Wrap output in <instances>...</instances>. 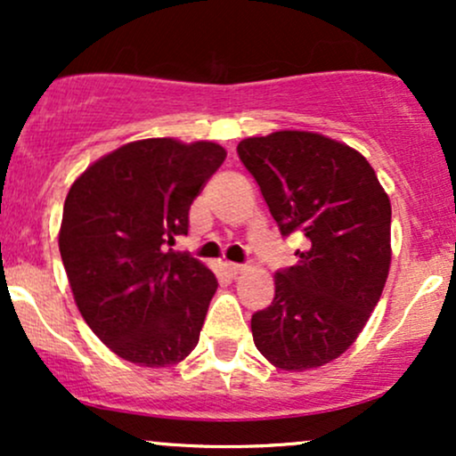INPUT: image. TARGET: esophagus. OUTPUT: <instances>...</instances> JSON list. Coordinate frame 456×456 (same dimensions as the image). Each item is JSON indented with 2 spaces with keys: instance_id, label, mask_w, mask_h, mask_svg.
I'll use <instances>...</instances> for the list:
<instances>
[{
  "instance_id": "34e87169",
  "label": "esophagus",
  "mask_w": 456,
  "mask_h": 456,
  "mask_svg": "<svg viewBox=\"0 0 456 456\" xmlns=\"http://www.w3.org/2000/svg\"><path fill=\"white\" fill-rule=\"evenodd\" d=\"M224 270H227L229 274H232V276H238V274H242V272H244V265H238V264H224Z\"/></svg>"
}]
</instances>
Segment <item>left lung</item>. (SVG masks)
Returning a JSON list of instances; mask_svg holds the SVG:
<instances>
[{"label": "left lung", "mask_w": 456, "mask_h": 456, "mask_svg": "<svg viewBox=\"0 0 456 456\" xmlns=\"http://www.w3.org/2000/svg\"><path fill=\"white\" fill-rule=\"evenodd\" d=\"M282 235L306 250L274 274V300L250 319L255 347L276 369L302 373L347 352L388 279L390 199L358 150L306 130L238 143Z\"/></svg>", "instance_id": "left-lung-1"}]
</instances>
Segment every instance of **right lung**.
<instances>
[{
    "instance_id": "right-lung-1",
    "label": "right lung",
    "mask_w": 456,
    "mask_h": 456,
    "mask_svg": "<svg viewBox=\"0 0 456 456\" xmlns=\"http://www.w3.org/2000/svg\"><path fill=\"white\" fill-rule=\"evenodd\" d=\"M227 159L212 141H130L72 182L60 253L77 308L119 358L150 369L182 362L199 343L216 276L169 248L188 210Z\"/></svg>"
}]
</instances>
